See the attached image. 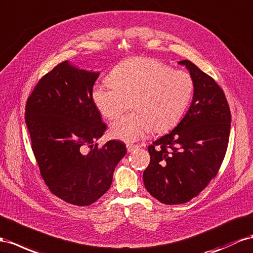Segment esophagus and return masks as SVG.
<instances>
[{"label": "esophagus", "mask_w": 253, "mask_h": 253, "mask_svg": "<svg viewBox=\"0 0 253 253\" xmlns=\"http://www.w3.org/2000/svg\"><path fill=\"white\" fill-rule=\"evenodd\" d=\"M139 146L138 145H132V144H127V151L128 153H131L134 150H138Z\"/></svg>", "instance_id": "obj_1"}]
</instances>
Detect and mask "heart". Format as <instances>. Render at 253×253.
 I'll use <instances>...</instances> for the list:
<instances>
[{
    "mask_svg": "<svg viewBox=\"0 0 253 253\" xmlns=\"http://www.w3.org/2000/svg\"><path fill=\"white\" fill-rule=\"evenodd\" d=\"M110 82L93 88L94 105L106 119L114 120L130 107L131 114L111 125L115 139L134 142L154 130L165 132L175 126L189 106L194 81L185 70L147 57H133L116 65Z\"/></svg>",
    "mask_w": 253,
    "mask_h": 253,
    "instance_id": "1",
    "label": "heart"
}]
</instances>
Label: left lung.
<instances>
[{"label":"left lung","mask_w":253,"mask_h":253,"mask_svg":"<svg viewBox=\"0 0 253 253\" xmlns=\"http://www.w3.org/2000/svg\"><path fill=\"white\" fill-rule=\"evenodd\" d=\"M194 81L190 108L173 130L147 147L146 190L173 205L197 197L217 175L228 148L231 111L222 88L188 60L179 61Z\"/></svg>","instance_id":"8db88e82"}]
</instances>
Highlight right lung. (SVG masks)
I'll return each mask as SVG.
<instances>
[{
	"mask_svg": "<svg viewBox=\"0 0 253 253\" xmlns=\"http://www.w3.org/2000/svg\"><path fill=\"white\" fill-rule=\"evenodd\" d=\"M98 77L99 71L62 62L38 81L25 106L42 177L57 198L78 206L93 204L108 191L126 154L118 140L94 145L107 129L92 98Z\"/></svg>",
	"mask_w": 253,
	"mask_h": 253,
	"instance_id": "right-lung-1",
	"label": "right lung"
}]
</instances>
